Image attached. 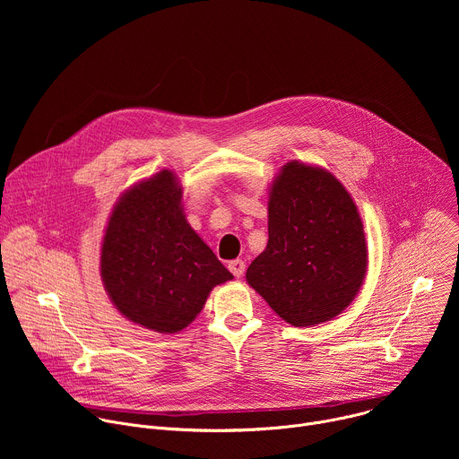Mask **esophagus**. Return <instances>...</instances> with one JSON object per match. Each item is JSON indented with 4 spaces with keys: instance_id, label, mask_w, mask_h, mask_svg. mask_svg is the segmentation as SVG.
<instances>
[{
    "instance_id": "34e87169",
    "label": "esophagus",
    "mask_w": 459,
    "mask_h": 459,
    "mask_svg": "<svg viewBox=\"0 0 459 459\" xmlns=\"http://www.w3.org/2000/svg\"><path fill=\"white\" fill-rule=\"evenodd\" d=\"M229 271H230L236 278H241L243 273H245V261H243V259H232V261H229Z\"/></svg>"
}]
</instances>
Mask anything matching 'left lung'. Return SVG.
Here are the masks:
<instances>
[{
	"label": "left lung",
	"mask_w": 459,
	"mask_h": 459,
	"mask_svg": "<svg viewBox=\"0 0 459 459\" xmlns=\"http://www.w3.org/2000/svg\"><path fill=\"white\" fill-rule=\"evenodd\" d=\"M367 243L345 186L325 169L287 163L269 194V243L248 285L294 326L331 321L358 294Z\"/></svg>",
	"instance_id": "left-lung-1"
}]
</instances>
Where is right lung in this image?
Returning <instances> with one entry per match:
<instances>
[{
    "label": "right lung",
    "instance_id": "obj_1",
    "mask_svg": "<svg viewBox=\"0 0 459 459\" xmlns=\"http://www.w3.org/2000/svg\"><path fill=\"white\" fill-rule=\"evenodd\" d=\"M100 265L116 308L161 334L183 331L211 290L232 280L186 223L181 186L167 169L121 195L108 218Z\"/></svg>",
    "mask_w": 459,
    "mask_h": 459
}]
</instances>
